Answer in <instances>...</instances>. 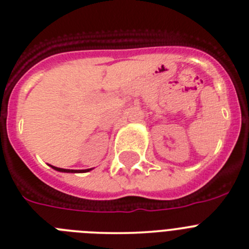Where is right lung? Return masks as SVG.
Returning <instances> with one entry per match:
<instances>
[{"mask_svg": "<svg viewBox=\"0 0 249 249\" xmlns=\"http://www.w3.org/2000/svg\"><path fill=\"white\" fill-rule=\"evenodd\" d=\"M51 166H52V168L54 169V170H57V171H62V173H88V171H90V170H91V169H85V170L79 171V170H71V169L57 168V166H53V165H51Z\"/></svg>", "mask_w": 249, "mask_h": 249, "instance_id": "1", "label": "right lung"}]
</instances>
